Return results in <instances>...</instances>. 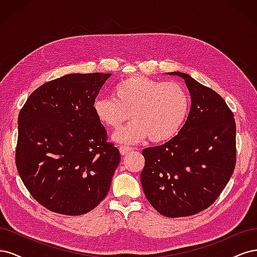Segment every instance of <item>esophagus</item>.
I'll use <instances>...</instances> for the list:
<instances>
[{
    "mask_svg": "<svg viewBox=\"0 0 257 257\" xmlns=\"http://www.w3.org/2000/svg\"><path fill=\"white\" fill-rule=\"evenodd\" d=\"M119 150H120V153L122 154V155H126V154H128V153H131V152H133V148L132 147H126V146H121L120 148H119Z\"/></svg>",
    "mask_w": 257,
    "mask_h": 257,
    "instance_id": "esophagus-1",
    "label": "esophagus"
}]
</instances>
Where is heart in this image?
Masks as SVG:
<instances>
[{"mask_svg": "<svg viewBox=\"0 0 257 257\" xmlns=\"http://www.w3.org/2000/svg\"><path fill=\"white\" fill-rule=\"evenodd\" d=\"M190 98L180 83L162 82L144 76H132L113 88V96H100L93 111L104 125L118 130L113 135L120 144H135L149 137L155 144L165 143L181 130L189 112Z\"/></svg>", "mask_w": 257, "mask_h": 257, "instance_id": "b5f03b06", "label": "heart"}]
</instances>
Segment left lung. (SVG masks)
Here are the masks:
<instances>
[{"mask_svg":"<svg viewBox=\"0 0 257 257\" xmlns=\"http://www.w3.org/2000/svg\"><path fill=\"white\" fill-rule=\"evenodd\" d=\"M184 80L191 109L178 135L146 148L141 175L145 195L167 217L196 214L211 206L234 173L236 123L225 100L188 74L167 73Z\"/></svg>","mask_w":257,"mask_h":257,"instance_id":"1","label":"left lung"}]
</instances>
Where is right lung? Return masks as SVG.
<instances>
[{
	"mask_svg": "<svg viewBox=\"0 0 257 257\" xmlns=\"http://www.w3.org/2000/svg\"><path fill=\"white\" fill-rule=\"evenodd\" d=\"M111 74H68L44 83L18 116L16 166L38 203L56 213L81 215L110 189L120 152L93 103Z\"/></svg>",
	"mask_w": 257,
	"mask_h": 257,
	"instance_id": "right-lung-1",
	"label": "right lung"
}]
</instances>
